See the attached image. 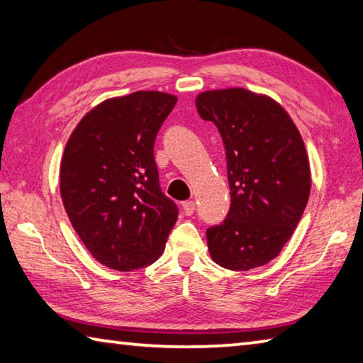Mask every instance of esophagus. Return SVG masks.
Masks as SVG:
<instances>
[{
	"instance_id": "1",
	"label": "esophagus",
	"mask_w": 363,
	"mask_h": 363,
	"mask_svg": "<svg viewBox=\"0 0 363 363\" xmlns=\"http://www.w3.org/2000/svg\"><path fill=\"white\" fill-rule=\"evenodd\" d=\"M182 209H184V214H186V216H192L195 213V201H192V200L184 201Z\"/></svg>"
}]
</instances>
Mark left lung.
<instances>
[{
    "mask_svg": "<svg viewBox=\"0 0 363 363\" xmlns=\"http://www.w3.org/2000/svg\"><path fill=\"white\" fill-rule=\"evenodd\" d=\"M195 104L222 136L230 186L228 214L206 230L209 254L236 272L267 265L291 240L306 208L311 174L305 144L292 118L268 96L213 90Z\"/></svg>",
    "mask_w": 363,
    "mask_h": 363,
    "instance_id": "obj_1",
    "label": "left lung"
}]
</instances>
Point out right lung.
Masks as SVG:
<instances>
[{
  "label": "right lung",
  "mask_w": 363,
  "mask_h": 363,
  "mask_svg": "<svg viewBox=\"0 0 363 363\" xmlns=\"http://www.w3.org/2000/svg\"><path fill=\"white\" fill-rule=\"evenodd\" d=\"M177 98L135 91L98 104L72 131L60 192L76 233L98 262L118 272L162 255L177 204L162 192L154 144Z\"/></svg>",
  "instance_id": "1"
}]
</instances>
